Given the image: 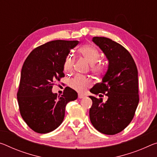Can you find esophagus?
I'll return each instance as SVG.
<instances>
[{"label": "esophagus", "mask_w": 157, "mask_h": 157, "mask_svg": "<svg viewBox=\"0 0 157 157\" xmlns=\"http://www.w3.org/2000/svg\"><path fill=\"white\" fill-rule=\"evenodd\" d=\"M85 96L84 95V94H78V98H84V97Z\"/></svg>", "instance_id": "esophagus-1"}]
</instances>
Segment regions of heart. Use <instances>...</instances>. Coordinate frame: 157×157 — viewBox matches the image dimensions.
Masks as SVG:
<instances>
[{
    "label": "heart",
    "mask_w": 157,
    "mask_h": 157,
    "mask_svg": "<svg viewBox=\"0 0 157 157\" xmlns=\"http://www.w3.org/2000/svg\"><path fill=\"white\" fill-rule=\"evenodd\" d=\"M79 52L91 64V71L96 75H101L105 69V64L103 61H98L101 54L95 47L84 45L79 49ZM74 56L68 54L63 62V71L67 73H71L73 69ZM91 81L86 77L81 75H76L69 80L68 84L71 87L78 92H84L91 85Z\"/></svg>",
    "instance_id": "1"
}]
</instances>
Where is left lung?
<instances>
[{"instance_id":"obj_1","label":"left lung","mask_w":157,"mask_h":157,"mask_svg":"<svg viewBox=\"0 0 157 157\" xmlns=\"http://www.w3.org/2000/svg\"><path fill=\"white\" fill-rule=\"evenodd\" d=\"M92 41L105 54L109 64L101 82L90 91L108 98L103 103L102 98L89 96L93 102L89 117L99 132L114 135L131 123L138 107V69L131 54L120 44L105 37H94Z\"/></svg>"}]
</instances>
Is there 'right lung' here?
I'll return each instance as SVG.
<instances>
[{"mask_svg": "<svg viewBox=\"0 0 157 157\" xmlns=\"http://www.w3.org/2000/svg\"><path fill=\"white\" fill-rule=\"evenodd\" d=\"M78 40H53L35 48L22 66L17 92L19 111L35 132L47 133L58 128L65 116L66 104L78 93L66 87L61 96L53 94L54 82L63 78V62Z\"/></svg>", "mask_w": 157, "mask_h": 157, "instance_id": "obj_1", "label": "right lung"}]
</instances>
